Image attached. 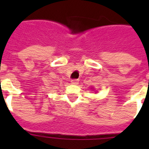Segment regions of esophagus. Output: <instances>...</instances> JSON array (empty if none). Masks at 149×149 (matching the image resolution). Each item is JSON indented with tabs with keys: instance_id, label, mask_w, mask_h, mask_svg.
<instances>
[{
	"instance_id": "34e87169",
	"label": "esophagus",
	"mask_w": 149,
	"mask_h": 149,
	"mask_svg": "<svg viewBox=\"0 0 149 149\" xmlns=\"http://www.w3.org/2000/svg\"><path fill=\"white\" fill-rule=\"evenodd\" d=\"M71 84H74V85H77V84H79V79H72V80H71Z\"/></svg>"
}]
</instances>
